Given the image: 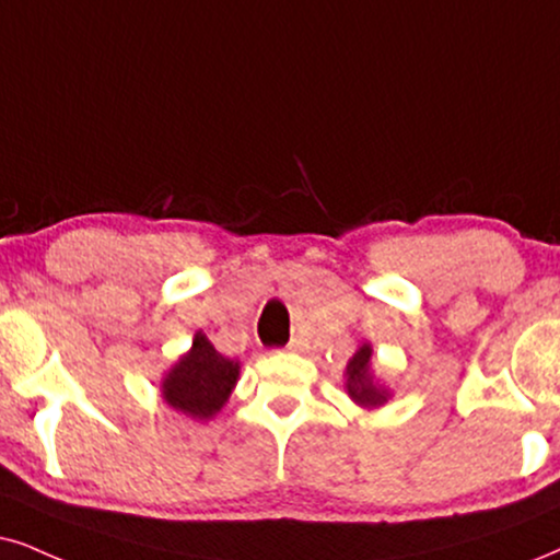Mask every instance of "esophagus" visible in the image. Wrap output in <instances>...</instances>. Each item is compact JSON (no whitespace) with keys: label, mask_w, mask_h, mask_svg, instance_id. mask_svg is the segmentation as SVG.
<instances>
[{"label":"esophagus","mask_w":560,"mask_h":560,"mask_svg":"<svg viewBox=\"0 0 560 560\" xmlns=\"http://www.w3.org/2000/svg\"><path fill=\"white\" fill-rule=\"evenodd\" d=\"M287 351H304V338L302 336H294L292 341H289Z\"/></svg>","instance_id":"34e87169"}]
</instances>
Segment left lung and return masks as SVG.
I'll list each match as a JSON object with an SVG mask.
<instances>
[{
    "label": "left lung",
    "mask_w": 560,
    "mask_h": 560,
    "mask_svg": "<svg viewBox=\"0 0 560 560\" xmlns=\"http://www.w3.org/2000/svg\"><path fill=\"white\" fill-rule=\"evenodd\" d=\"M372 357H374L372 343L362 341L357 346V351H353V357L349 359V364H346V372H343L346 395H349L359 408H366V410L382 408L393 398L390 387H387L385 382L377 377V372H374Z\"/></svg>",
    "instance_id": "left-lung-1"
}]
</instances>
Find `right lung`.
<instances>
[{"instance_id": "obj_1", "label": "right lung", "mask_w": 560, "mask_h": 560, "mask_svg": "<svg viewBox=\"0 0 560 560\" xmlns=\"http://www.w3.org/2000/svg\"><path fill=\"white\" fill-rule=\"evenodd\" d=\"M240 380L237 359L222 357L201 330L178 362L162 374L160 395L170 408L198 423L211 421L230 400Z\"/></svg>"}]
</instances>
